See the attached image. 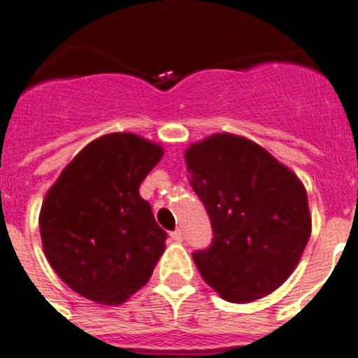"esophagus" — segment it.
<instances>
[{
  "mask_svg": "<svg viewBox=\"0 0 358 358\" xmlns=\"http://www.w3.org/2000/svg\"><path fill=\"white\" fill-rule=\"evenodd\" d=\"M170 237H172V239L176 241V243H181V241H182V231L181 230L172 231V234H170Z\"/></svg>",
  "mask_w": 358,
  "mask_h": 358,
  "instance_id": "1",
  "label": "esophagus"
}]
</instances>
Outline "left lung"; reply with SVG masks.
<instances>
[{"mask_svg": "<svg viewBox=\"0 0 358 358\" xmlns=\"http://www.w3.org/2000/svg\"><path fill=\"white\" fill-rule=\"evenodd\" d=\"M190 185L213 241L194 253L201 277L224 301L253 302L297 268L311 234L306 188L261 145L213 134L185 152Z\"/></svg>", "mask_w": 358, "mask_h": 358, "instance_id": "obj_1", "label": "left lung"}]
</instances>
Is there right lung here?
<instances>
[{
  "mask_svg": "<svg viewBox=\"0 0 358 358\" xmlns=\"http://www.w3.org/2000/svg\"><path fill=\"white\" fill-rule=\"evenodd\" d=\"M163 146L130 132L88 143L50 186L39 231L47 261L81 297L119 306L152 277L166 231L139 186Z\"/></svg>",
  "mask_w": 358,
  "mask_h": 358,
  "instance_id": "1",
  "label": "right lung"
}]
</instances>
